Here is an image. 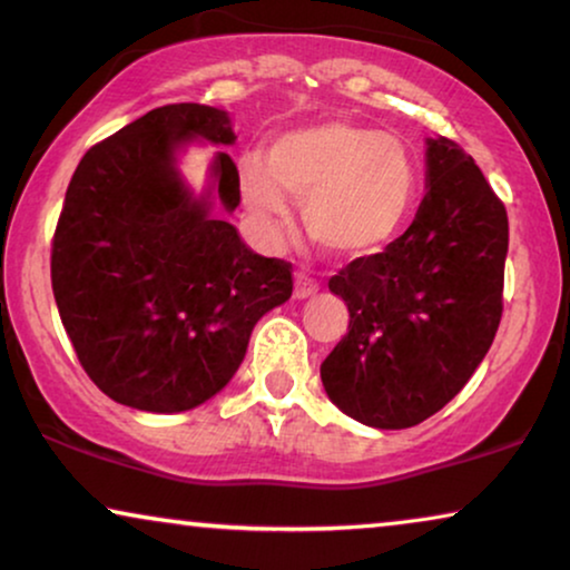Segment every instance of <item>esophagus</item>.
Returning a JSON list of instances; mask_svg holds the SVG:
<instances>
[{"mask_svg": "<svg viewBox=\"0 0 570 570\" xmlns=\"http://www.w3.org/2000/svg\"><path fill=\"white\" fill-rule=\"evenodd\" d=\"M293 283H295V298H308V295H314L318 291V283L308 275L306 269L295 272Z\"/></svg>", "mask_w": 570, "mask_h": 570, "instance_id": "esophagus-1", "label": "esophagus"}]
</instances>
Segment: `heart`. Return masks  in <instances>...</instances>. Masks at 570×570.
Returning <instances> with one entry per match:
<instances>
[{
  "label": "heart",
  "mask_w": 570,
  "mask_h": 570,
  "mask_svg": "<svg viewBox=\"0 0 570 570\" xmlns=\"http://www.w3.org/2000/svg\"><path fill=\"white\" fill-rule=\"evenodd\" d=\"M240 197L267 236H277L303 202V225L326 254L371 256L392 244L417 199V166L407 145L353 121L287 131L267 163L240 170Z\"/></svg>",
  "instance_id": "b5f03b06"
}]
</instances>
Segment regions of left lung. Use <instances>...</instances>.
<instances>
[{
	"mask_svg": "<svg viewBox=\"0 0 570 570\" xmlns=\"http://www.w3.org/2000/svg\"><path fill=\"white\" fill-rule=\"evenodd\" d=\"M428 191L381 254L330 279L347 334L322 363L330 400L357 423L400 431L462 392L503 314L509 215L456 142L428 139Z\"/></svg>",
	"mask_w": 570,
	"mask_h": 570,
	"instance_id": "1",
	"label": "left lung"
}]
</instances>
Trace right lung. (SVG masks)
Masks as SVG:
<instances>
[{
	"label": "right lung",
	"instance_id": "add662e5",
	"mask_svg": "<svg viewBox=\"0 0 570 570\" xmlns=\"http://www.w3.org/2000/svg\"><path fill=\"white\" fill-rule=\"evenodd\" d=\"M233 145L228 114L170 104L82 155L51 244V287L77 361L106 396L145 412L207 402L244 361L254 324L293 293L291 264L254 254L228 220L240 202L228 153L194 197L176 153Z\"/></svg>",
	"mask_w": 570,
	"mask_h": 570
}]
</instances>
